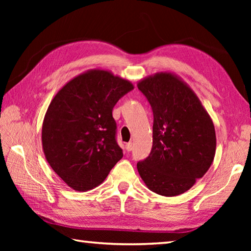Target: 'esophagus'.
<instances>
[{"instance_id": "obj_1", "label": "esophagus", "mask_w": 251, "mask_h": 251, "mask_svg": "<svg viewBox=\"0 0 251 251\" xmlns=\"http://www.w3.org/2000/svg\"><path fill=\"white\" fill-rule=\"evenodd\" d=\"M125 148H126V150L129 152V151H131V150H132V149H134V145H132L131 142H128V143H126Z\"/></svg>"}]
</instances>
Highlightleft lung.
<instances>
[{
    "label": "left lung",
    "mask_w": 251,
    "mask_h": 251,
    "mask_svg": "<svg viewBox=\"0 0 251 251\" xmlns=\"http://www.w3.org/2000/svg\"><path fill=\"white\" fill-rule=\"evenodd\" d=\"M153 112L150 155L137 164L149 190L177 196L190 190L214 162L211 117L188 84L173 72H158L137 84Z\"/></svg>",
    "instance_id": "8db88e82"
}]
</instances>
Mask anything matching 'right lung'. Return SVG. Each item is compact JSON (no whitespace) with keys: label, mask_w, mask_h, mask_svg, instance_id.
Returning a JSON list of instances; mask_svg holds the SVG:
<instances>
[{"label":"right lung","mask_w":251,"mask_h":251,"mask_svg":"<svg viewBox=\"0 0 251 251\" xmlns=\"http://www.w3.org/2000/svg\"><path fill=\"white\" fill-rule=\"evenodd\" d=\"M131 89L127 79L92 69L70 79L50 101L42 126L43 152L71 189L93 190L123 157L112 110Z\"/></svg>","instance_id":"obj_1"}]
</instances>
